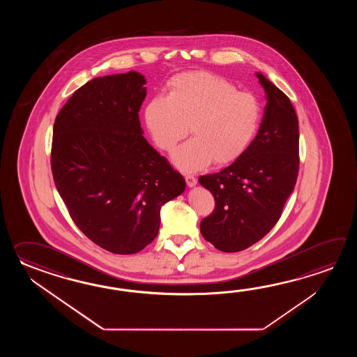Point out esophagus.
Wrapping results in <instances>:
<instances>
[{
	"mask_svg": "<svg viewBox=\"0 0 357 357\" xmlns=\"http://www.w3.org/2000/svg\"><path fill=\"white\" fill-rule=\"evenodd\" d=\"M185 180H186V183H188V186H189V188H194V186H197V177H194L192 175H186Z\"/></svg>",
	"mask_w": 357,
	"mask_h": 357,
	"instance_id": "obj_1",
	"label": "esophagus"
}]
</instances>
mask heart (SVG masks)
Segmentation results:
<instances>
[{
	"label": "heart",
	"mask_w": 357,
	"mask_h": 357,
	"mask_svg": "<svg viewBox=\"0 0 357 357\" xmlns=\"http://www.w3.org/2000/svg\"><path fill=\"white\" fill-rule=\"evenodd\" d=\"M260 120L261 106L254 94L204 71L175 76L168 84V97L157 96L144 108L146 129L162 151H174L190 125L194 137L172 154L176 167L186 172L241 157Z\"/></svg>",
	"instance_id": "1"
}]
</instances>
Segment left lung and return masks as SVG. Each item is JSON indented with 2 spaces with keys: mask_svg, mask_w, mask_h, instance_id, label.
<instances>
[{
  "mask_svg": "<svg viewBox=\"0 0 357 357\" xmlns=\"http://www.w3.org/2000/svg\"><path fill=\"white\" fill-rule=\"evenodd\" d=\"M266 105L258 134L241 157L217 174L200 176L212 192L214 212L200 232L215 249L245 250L281 218L298 174V120L289 97L257 73Z\"/></svg>",
  "mask_w": 357,
  "mask_h": 357,
  "instance_id": "left-lung-1",
  "label": "left lung"
}]
</instances>
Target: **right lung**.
<instances>
[{
    "instance_id": "obj_1",
    "label": "right lung",
    "mask_w": 357,
    "mask_h": 357,
    "mask_svg": "<svg viewBox=\"0 0 357 357\" xmlns=\"http://www.w3.org/2000/svg\"><path fill=\"white\" fill-rule=\"evenodd\" d=\"M137 71L94 77L54 125V185L84 235L114 254H135L158 235L160 208L186 182L143 137L146 96Z\"/></svg>"
}]
</instances>
